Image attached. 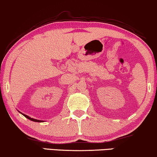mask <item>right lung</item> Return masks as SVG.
Masks as SVG:
<instances>
[{"label": "right lung", "instance_id": "obj_1", "mask_svg": "<svg viewBox=\"0 0 157 157\" xmlns=\"http://www.w3.org/2000/svg\"><path fill=\"white\" fill-rule=\"evenodd\" d=\"M25 117H27V119H29V120H32V121H33V122H43V121H40V120H35V119H33V118H31V117H28V116H27V115H25V114H22Z\"/></svg>", "mask_w": 157, "mask_h": 157}]
</instances>
